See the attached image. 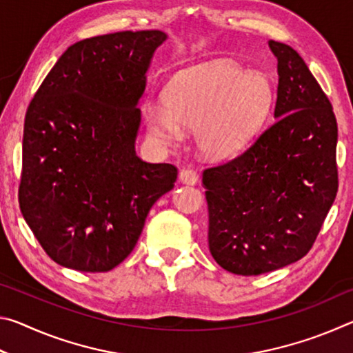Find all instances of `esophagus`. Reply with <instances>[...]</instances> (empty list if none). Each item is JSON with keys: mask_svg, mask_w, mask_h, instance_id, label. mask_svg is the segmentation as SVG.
Listing matches in <instances>:
<instances>
[{"mask_svg": "<svg viewBox=\"0 0 353 353\" xmlns=\"http://www.w3.org/2000/svg\"><path fill=\"white\" fill-rule=\"evenodd\" d=\"M179 181L182 183H187V185H196L199 181V176L198 172L193 171V170H188V168H183L179 172Z\"/></svg>", "mask_w": 353, "mask_h": 353, "instance_id": "obj_1", "label": "esophagus"}]
</instances>
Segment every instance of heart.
I'll use <instances>...</instances> for the list:
<instances>
[{"label": "heart", "mask_w": 353, "mask_h": 353, "mask_svg": "<svg viewBox=\"0 0 353 353\" xmlns=\"http://www.w3.org/2000/svg\"><path fill=\"white\" fill-rule=\"evenodd\" d=\"M272 85L266 76L248 74L234 63L191 71L166 94V107L146 109L151 139L171 146L182 128L194 129V145L208 159H225L246 145L266 121L272 105Z\"/></svg>", "instance_id": "obj_1"}]
</instances>
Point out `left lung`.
Here are the masks:
<instances>
[{
  "instance_id": "left-lung-1",
  "label": "left lung",
  "mask_w": 353,
  "mask_h": 353,
  "mask_svg": "<svg viewBox=\"0 0 353 353\" xmlns=\"http://www.w3.org/2000/svg\"><path fill=\"white\" fill-rule=\"evenodd\" d=\"M270 48L279 73L274 123L236 157L202 172L208 248L238 276L307 255L338 191L330 101L291 46L270 40Z\"/></svg>"
}]
</instances>
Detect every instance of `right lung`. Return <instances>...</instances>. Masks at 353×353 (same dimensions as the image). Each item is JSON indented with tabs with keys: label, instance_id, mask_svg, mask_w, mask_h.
I'll return each instance as SVG.
<instances>
[{
	"label": "right lung",
	"instance_id": "1",
	"mask_svg": "<svg viewBox=\"0 0 353 353\" xmlns=\"http://www.w3.org/2000/svg\"><path fill=\"white\" fill-rule=\"evenodd\" d=\"M162 31H124L71 45L28 107L19 202L61 266L105 272L132 252L177 168L135 152L139 103Z\"/></svg>",
	"mask_w": 353,
	"mask_h": 353
}]
</instances>
